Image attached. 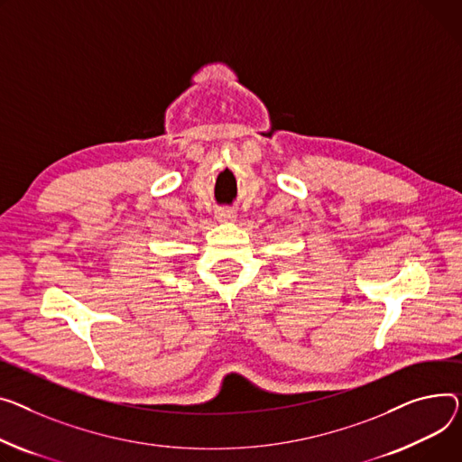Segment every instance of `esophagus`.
I'll list each match as a JSON object with an SVG mask.
<instances>
[{
    "label": "esophagus",
    "instance_id": "34e87169",
    "mask_svg": "<svg viewBox=\"0 0 462 462\" xmlns=\"http://www.w3.org/2000/svg\"><path fill=\"white\" fill-rule=\"evenodd\" d=\"M215 217H217V221H221V223H234L236 221V213L232 209H219Z\"/></svg>",
    "mask_w": 462,
    "mask_h": 462
}]
</instances>
